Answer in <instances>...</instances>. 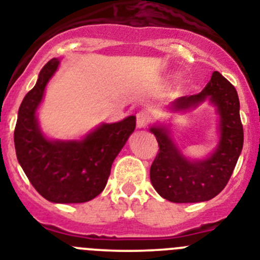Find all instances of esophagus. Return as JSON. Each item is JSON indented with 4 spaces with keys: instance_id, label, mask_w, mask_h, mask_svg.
<instances>
[{
    "instance_id": "1",
    "label": "esophagus",
    "mask_w": 260,
    "mask_h": 260,
    "mask_svg": "<svg viewBox=\"0 0 260 260\" xmlns=\"http://www.w3.org/2000/svg\"><path fill=\"white\" fill-rule=\"evenodd\" d=\"M148 122H150V118H148V116H147L146 113H143V112H139V113L137 114V127L138 128H144L147 125H148Z\"/></svg>"
}]
</instances>
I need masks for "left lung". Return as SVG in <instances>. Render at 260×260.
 Masks as SVG:
<instances>
[{
	"instance_id": "obj_1",
	"label": "left lung",
	"mask_w": 260,
	"mask_h": 260,
	"mask_svg": "<svg viewBox=\"0 0 260 260\" xmlns=\"http://www.w3.org/2000/svg\"><path fill=\"white\" fill-rule=\"evenodd\" d=\"M206 100L219 116V143L204 158L195 160L183 155L174 142L171 125L155 123L150 127L158 143V153L150 169L151 183L160 197L173 203H198L215 198L228 183L242 151L237 91L219 71H213L202 92L178 98L168 109L174 113L187 112Z\"/></svg>"
}]
</instances>
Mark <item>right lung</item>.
I'll return each mask as SVG.
<instances>
[{
	"mask_svg": "<svg viewBox=\"0 0 260 260\" xmlns=\"http://www.w3.org/2000/svg\"><path fill=\"white\" fill-rule=\"evenodd\" d=\"M59 65L52 58L24 96L14 132L17 158L36 191L53 203H84L104 190L114 158L135 128V116L100 123L82 139H49L41 132L38 109Z\"/></svg>",
	"mask_w": 260,
	"mask_h": 260,
	"instance_id": "1",
	"label": "right lung"
}]
</instances>
